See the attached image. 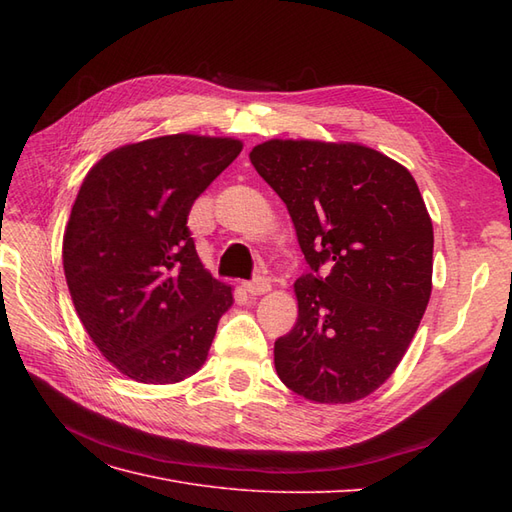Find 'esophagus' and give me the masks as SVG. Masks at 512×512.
Returning a JSON list of instances; mask_svg holds the SVG:
<instances>
[{
	"label": "esophagus",
	"instance_id": "esophagus-1",
	"mask_svg": "<svg viewBox=\"0 0 512 512\" xmlns=\"http://www.w3.org/2000/svg\"><path fill=\"white\" fill-rule=\"evenodd\" d=\"M245 290L250 292V294H265V292H269L271 290V284H269V280L267 277H262V275H256L252 282H245Z\"/></svg>",
	"mask_w": 512,
	"mask_h": 512
}]
</instances>
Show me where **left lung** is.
Segmentation results:
<instances>
[{"label": "left lung", "instance_id": "8db88e82", "mask_svg": "<svg viewBox=\"0 0 512 512\" xmlns=\"http://www.w3.org/2000/svg\"><path fill=\"white\" fill-rule=\"evenodd\" d=\"M250 160L297 228L299 318L275 339L290 391L350 404L391 378L431 294L433 226L408 168L363 145L267 141Z\"/></svg>", "mask_w": 512, "mask_h": 512}]
</instances>
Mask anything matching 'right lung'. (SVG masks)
<instances>
[{"mask_svg": "<svg viewBox=\"0 0 512 512\" xmlns=\"http://www.w3.org/2000/svg\"><path fill=\"white\" fill-rule=\"evenodd\" d=\"M235 138L173 134L119 147L89 170L64 235L85 331L121 374L173 384L203 367L230 286L203 267L188 215L241 153Z\"/></svg>", "mask_w": 512, "mask_h": 512, "instance_id": "obj_1", "label": "right lung"}]
</instances>
